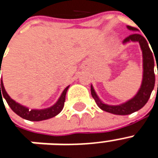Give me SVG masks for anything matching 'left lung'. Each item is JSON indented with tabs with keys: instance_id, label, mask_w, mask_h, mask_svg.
<instances>
[{
	"instance_id": "obj_1",
	"label": "left lung",
	"mask_w": 158,
	"mask_h": 158,
	"mask_svg": "<svg viewBox=\"0 0 158 158\" xmlns=\"http://www.w3.org/2000/svg\"><path fill=\"white\" fill-rule=\"evenodd\" d=\"M127 28L131 31L137 32L139 29L127 25ZM138 42L141 48L142 53H143V80H142L141 86L139 88V91L132 99L126 101L124 103L117 106H111L104 103L101 99L97 96L96 90H94L93 85H90V92L91 96L96 101V105L104 111L108 113L118 114V115H126L130 114L135 111H138L143 108L150 98L151 93L155 85V74H154V58L152 52L148 46V41L146 39L138 33H134L133 35H129L123 43L125 44L127 43ZM156 58V57H155Z\"/></svg>"
}]
</instances>
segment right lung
Returning a JSON list of instances; mask_svg holds the SVG:
<instances>
[{
    "mask_svg": "<svg viewBox=\"0 0 158 158\" xmlns=\"http://www.w3.org/2000/svg\"><path fill=\"white\" fill-rule=\"evenodd\" d=\"M1 62H2V59H1ZM1 68H2V66H0V72ZM69 86L70 85H68L64 89V90L62 91V95L60 96L59 99L57 100V102L53 106H52L51 107H48V108L42 109V110H34V109L30 110L26 106H22L20 104L17 103L16 101H15L13 99L10 97V96L5 90L2 79L1 80L0 84V97L1 99H2V97H4L5 100L6 101L7 104L9 105L12 110L14 111L16 114L20 116L21 118L30 121L45 120V119H48V118L54 117L62 110L63 106H64V102H65L66 94H67V91H68ZM1 88H2V90H0ZM2 94V96H1ZM2 101H3V100H2Z\"/></svg>",
    "mask_w": 158,
    "mask_h": 158,
    "instance_id": "obj_1",
    "label": "right lung"
}]
</instances>
